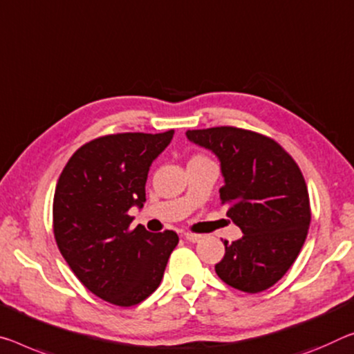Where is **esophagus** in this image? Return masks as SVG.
Instances as JSON below:
<instances>
[{"label": "esophagus", "instance_id": "1", "mask_svg": "<svg viewBox=\"0 0 354 354\" xmlns=\"http://www.w3.org/2000/svg\"><path fill=\"white\" fill-rule=\"evenodd\" d=\"M184 238H186L189 243H198L201 239L200 234H195V233H184Z\"/></svg>", "mask_w": 354, "mask_h": 354}]
</instances>
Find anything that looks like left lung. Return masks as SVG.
Masks as SVG:
<instances>
[{
	"label": "left lung",
	"instance_id": "8db88e82",
	"mask_svg": "<svg viewBox=\"0 0 354 354\" xmlns=\"http://www.w3.org/2000/svg\"><path fill=\"white\" fill-rule=\"evenodd\" d=\"M190 142L221 160L225 184L218 189L227 216L243 238L223 241L216 272L230 287L260 293L293 265L310 225V200L298 164L271 137L218 126L187 131Z\"/></svg>",
	"mask_w": 354,
	"mask_h": 354
}]
</instances>
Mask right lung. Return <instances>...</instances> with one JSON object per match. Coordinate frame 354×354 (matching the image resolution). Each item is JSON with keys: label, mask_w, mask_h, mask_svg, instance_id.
Segmentation results:
<instances>
[{"label": "right lung", "mask_w": 354, "mask_h": 354, "mask_svg": "<svg viewBox=\"0 0 354 354\" xmlns=\"http://www.w3.org/2000/svg\"><path fill=\"white\" fill-rule=\"evenodd\" d=\"M173 133L94 138L72 154L56 184L53 234L61 255L77 279L110 304L131 307L147 299L178 245L173 230H132L127 214L131 206H143L149 165Z\"/></svg>", "instance_id": "obj_1"}]
</instances>
